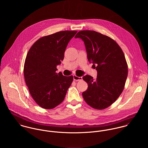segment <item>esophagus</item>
I'll list each match as a JSON object with an SVG mask.
<instances>
[{
	"mask_svg": "<svg viewBox=\"0 0 148 148\" xmlns=\"http://www.w3.org/2000/svg\"><path fill=\"white\" fill-rule=\"evenodd\" d=\"M73 79H74V80H76V81H80V80H82V77H78L76 75H73Z\"/></svg>",
	"mask_w": 148,
	"mask_h": 148,
	"instance_id": "1",
	"label": "esophagus"
}]
</instances>
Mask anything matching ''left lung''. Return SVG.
<instances>
[{"mask_svg": "<svg viewBox=\"0 0 148 148\" xmlns=\"http://www.w3.org/2000/svg\"><path fill=\"white\" fill-rule=\"evenodd\" d=\"M84 42L87 58L95 66L96 79L83 77L88 84L82 95L89 106L103 109L112 105L122 93L127 75V65L123 51L114 40L94 31H81L75 37Z\"/></svg>", "mask_w": 148, "mask_h": 148, "instance_id": "1", "label": "left lung"}]
</instances>
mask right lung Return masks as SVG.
I'll return each instance as SVG.
<instances>
[{
  "instance_id": "1",
  "label": "right lung",
  "mask_w": 148,
  "mask_h": 148,
  "mask_svg": "<svg viewBox=\"0 0 148 148\" xmlns=\"http://www.w3.org/2000/svg\"><path fill=\"white\" fill-rule=\"evenodd\" d=\"M76 31H63L44 36L29 49L25 60V82L35 101L42 108L52 109L64 99L72 76L56 73L64 52Z\"/></svg>"
}]
</instances>
